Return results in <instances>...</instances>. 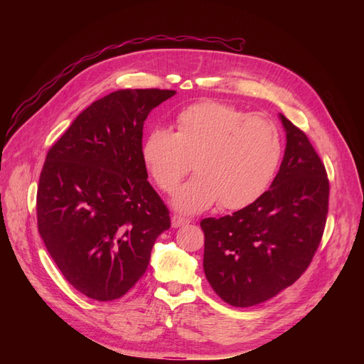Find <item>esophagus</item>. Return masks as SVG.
Masks as SVG:
<instances>
[{
	"label": "esophagus",
	"instance_id": "1",
	"mask_svg": "<svg viewBox=\"0 0 364 364\" xmlns=\"http://www.w3.org/2000/svg\"><path fill=\"white\" fill-rule=\"evenodd\" d=\"M186 223H190L188 218H183L181 215H173L171 217V226L173 228H181V226H183Z\"/></svg>",
	"mask_w": 364,
	"mask_h": 364
}]
</instances>
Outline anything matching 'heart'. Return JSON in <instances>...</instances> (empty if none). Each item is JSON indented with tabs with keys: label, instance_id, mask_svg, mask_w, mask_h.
Here are the masks:
<instances>
[{
	"label": "heart",
	"instance_id": "b5f03b06",
	"mask_svg": "<svg viewBox=\"0 0 364 364\" xmlns=\"http://www.w3.org/2000/svg\"><path fill=\"white\" fill-rule=\"evenodd\" d=\"M282 158L278 124L264 115L222 102L188 106L176 118V134L156 127L142 144V159L164 193H173L191 170L173 205L183 214L202 213L220 202L241 209L266 193Z\"/></svg>",
	"mask_w": 364,
	"mask_h": 364
}]
</instances>
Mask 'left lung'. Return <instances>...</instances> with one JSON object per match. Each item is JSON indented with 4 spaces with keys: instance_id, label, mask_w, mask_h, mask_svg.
Listing matches in <instances>:
<instances>
[{
    "instance_id": "left-lung-1",
    "label": "left lung",
    "mask_w": 364,
    "mask_h": 364,
    "mask_svg": "<svg viewBox=\"0 0 364 364\" xmlns=\"http://www.w3.org/2000/svg\"><path fill=\"white\" fill-rule=\"evenodd\" d=\"M281 121L287 147L270 188L232 215L200 222L206 279L232 306L261 304L296 282L323 235L325 165L304 132L284 115Z\"/></svg>"
}]
</instances>
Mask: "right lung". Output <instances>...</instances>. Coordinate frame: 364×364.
Segmentation results:
<instances>
[{"mask_svg":"<svg viewBox=\"0 0 364 364\" xmlns=\"http://www.w3.org/2000/svg\"><path fill=\"white\" fill-rule=\"evenodd\" d=\"M171 90H119L77 117L41 171L38 230L75 290L95 301L124 296L146 273L170 211L147 181L142 129Z\"/></svg>","mask_w":364,"mask_h":364,"instance_id":"right-lung-1","label":"right lung"}]
</instances>
